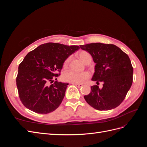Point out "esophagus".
<instances>
[{"instance_id": "1", "label": "esophagus", "mask_w": 147, "mask_h": 147, "mask_svg": "<svg viewBox=\"0 0 147 147\" xmlns=\"http://www.w3.org/2000/svg\"><path fill=\"white\" fill-rule=\"evenodd\" d=\"M74 85L76 86L78 88H81L83 86V84H79V83H72Z\"/></svg>"}]
</instances>
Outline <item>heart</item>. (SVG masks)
<instances>
[{"mask_svg":"<svg viewBox=\"0 0 147 147\" xmlns=\"http://www.w3.org/2000/svg\"><path fill=\"white\" fill-rule=\"evenodd\" d=\"M78 56L84 63H86L89 60H91V56L90 53L85 51H80ZM70 60V57H67L64 61V66L67 65ZM90 77V74L88 72H77L74 70H67L65 72L63 75V78L64 81L72 83H82Z\"/></svg>","mask_w":147,"mask_h":147,"instance_id":"b5f03b06","label":"heart"}]
</instances>
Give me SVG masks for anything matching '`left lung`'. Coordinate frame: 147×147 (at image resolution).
Masks as SVG:
<instances>
[{
  "mask_svg": "<svg viewBox=\"0 0 147 147\" xmlns=\"http://www.w3.org/2000/svg\"><path fill=\"white\" fill-rule=\"evenodd\" d=\"M92 56L96 63L92 81L103 83V87L91 86V92L84 96L87 103L98 110L117 107L125 99L132 83L133 67L129 57L113 44L92 43L80 45Z\"/></svg>",
  "mask_w": 147,
  "mask_h": 147,
  "instance_id": "obj_1",
  "label": "left lung"
}]
</instances>
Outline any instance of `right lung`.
I'll return each instance as SVG.
<instances>
[{"label":"right lung","instance_id":"right-lung-1","mask_svg":"<svg viewBox=\"0 0 147 147\" xmlns=\"http://www.w3.org/2000/svg\"><path fill=\"white\" fill-rule=\"evenodd\" d=\"M79 48L77 45L50 42L25 56L19 65L16 81L20 99L26 108L47 114L58 107L69 83L57 81L51 83L60 75L65 60Z\"/></svg>","mask_w":147,"mask_h":147}]
</instances>
